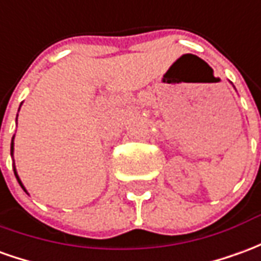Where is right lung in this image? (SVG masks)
I'll return each instance as SVG.
<instances>
[{
  "instance_id": "obj_1",
  "label": "right lung",
  "mask_w": 261,
  "mask_h": 261,
  "mask_svg": "<svg viewBox=\"0 0 261 261\" xmlns=\"http://www.w3.org/2000/svg\"><path fill=\"white\" fill-rule=\"evenodd\" d=\"M21 107V106H19ZM16 118H18V114H16ZM14 138H15V136L12 137V140H11V156H14ZM14 174H15L16 176V181L19 182V185H21V188H22L23 191L27 192V189H25V187H23V184L21 182V179H19V176H18V172H16V168H15V162H14ZM28 194V192H27Z\"/></svg>"
}]
</instances>
